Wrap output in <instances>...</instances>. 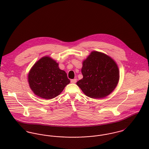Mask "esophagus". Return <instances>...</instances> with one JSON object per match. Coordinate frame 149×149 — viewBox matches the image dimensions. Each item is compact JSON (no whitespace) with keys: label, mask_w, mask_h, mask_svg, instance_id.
Here are the masks:
<instances>
[{"label":"esophagus","mask_w":149,"mask_h":149,"mask_svg":"<svg viewBox=\"0 0 149 149\" xmlns=\"http://www.w3.org/2000/svg\"><path fill=\"white\" fill-rule=\"evenodd\" d=\"M71 82L72 83H75L77 82V79H71Z\"/></svg>","instance_id":"1"}]
</instances>
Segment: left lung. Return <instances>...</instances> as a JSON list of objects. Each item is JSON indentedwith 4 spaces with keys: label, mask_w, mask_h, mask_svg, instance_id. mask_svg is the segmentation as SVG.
<instances>
[{
    "label": "left lung",
    "mask_w": 149,
    "mask_h": 149,
    "mask_svg": "<svg viewBox=\"0 0 149 149\" xmlns=\"http://www.w3.org/2000/svg\"><path fill=\"white\" fill-rule=\"evenodd\" d=\"M83 78L77 82L87 97L103 98L116 88L119 79V71L116 62L109 55L97 51L91 52L83 61Z\"/></svg>",
    "instance_id": "left-lung-1"
}]
</instances>
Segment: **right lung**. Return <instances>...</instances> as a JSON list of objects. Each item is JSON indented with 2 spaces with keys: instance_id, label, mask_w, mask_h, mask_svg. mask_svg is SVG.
<instances>
[{
  "instance_id": "1",
  "label": "right lung",
  "mask_w": 149,
  "mask_h": 149,
  "mask_svg": "<svg viewBox=\"0 0 149 149\" xmlns=\"http://www.w3.org/2000/svg\"><path fill=\"white\" fill-rule=\"evenodd\" d=\"M28 82L33 93L43 99H51L59 95L70 81L59 64L49 56L38 60L30 69Z\"/></svg>"
}]
</instances>
